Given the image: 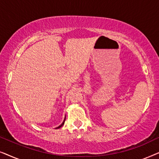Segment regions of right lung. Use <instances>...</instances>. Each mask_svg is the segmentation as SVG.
I'll use <instances>...</instances> for the list:
<instances>
[{"mask_svg": "<svg viewBox=\"0 0 159 159\" xmlns=\"http://www.w3.org/2000/svg\"><path fill=\"white\" fill-rule=\"evenodd\" d=\"M65 120H66V116H65V118H64V121H63V122H62V124H61V125L60 126H58V127H56V129H58V128H61V127H62V126L64 125Z\"/></svg>", "mask_w": 159, "mask_h": 159, "instance_id": "obj_1", "label": "right lung"}]
</instances>
